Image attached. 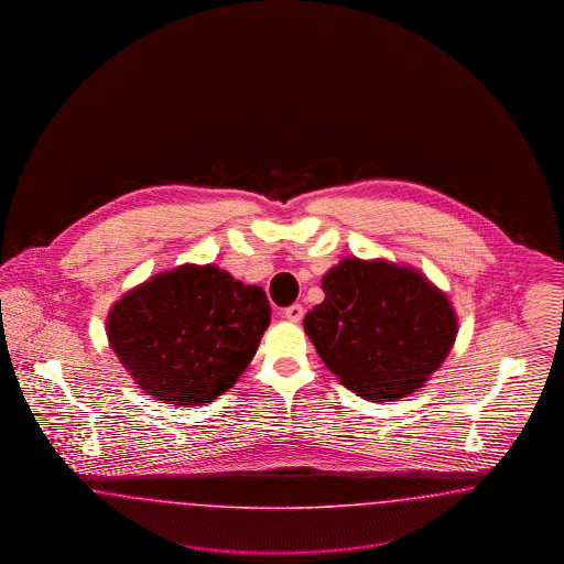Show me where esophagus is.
<instances>
[{
	"label": "esophagus",
	"mask_w": 564,
	"mask_h": 564,
	"mask_svg": "<svg viewBox=\"0 0 564 564\" xmlns=\"http://www.w3.org/2000/svg\"><path fill=\"white\" fill-rule=\"evenodd\" d=\"M283 317H285L288 322L300 323L302 322V317H304V308H302L300 304H292V306H288V308L283 311Z\"/></svg>",
	"instance_id": "obj_1"
}]
</instances>
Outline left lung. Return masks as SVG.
<instances>
[{
	"label": "left lung",
	"mask_w": 564,
	"mask_h": 564,
	"mask_svg": "<svg viewBox=\"0 0 564 564\" xmlns=\"http://www.w3.org/2000/svg\"><path fill=\"white\" fill-rule=\"evenodd\" d=\"M322 290L304 332L323 364L364 400L414 393L455 345V308L421 270L352 256L323 274Z\"/></svg>",
	"instance_id": "obj_1"
}]
</instances>
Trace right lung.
<instances>
[{
	"label": "right lung",
	"mask_w": 564,
	"mask_h": 564,
	"mask_svg": "<svg viewBox=\"0 0 564 564\" xmlns=\"http://www.w3.org/2000/svg\"><path fill=\"white\" fill-rule=\"evenodd\" d=\"M270 325L269 297L215 264H182L109 308L108 343L137 387L173 405H205L251 364Z\"/></svg>",
	"instance_id": "right-lung-1"
}]
</instances>
